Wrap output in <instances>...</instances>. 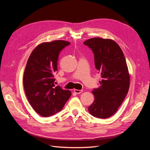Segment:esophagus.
Segmentation results:
<instances>
[{"mask_svg":"<svg viewBox=\"0 0 150 150\" xmlns=\"http://www.w3.org/2000/svg\"><path fill=\"white\" fill-rule=\"evenodd\" d=\"M74 91L76 94H80L83 92V90H78V89H74Z\"/></svg>","mask_w":150,"mask_h":150,"instance_id":"esophagus-1","label":"esophagus"}]
</instances>
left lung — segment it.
<instances>
[{"instance_id": "obj_1", "label": "left lung", "mask_w": 150, "mask_h": 150, "mask_svg": "<svg viewBox=\"0 0 150 150\" xmlns=\"http://www.w3.org/2000/svg\"><path fill=\"white\" fill-rule=\"evenodd\" d=\"M92 50L94 64L101 75V86L94 89V101L89 113L98 118H108L117 111L129 88V74L121 49L114 40L94 38L84 42Z\"/></svg>"}]
</instances>
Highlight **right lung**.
<instances>
[{
  "label": "right lung",
  "instance_id": "right-lung-1",
  "mask_svg": "<svg viewBox=\"0 0 150 150\" xmlns=\"http://www.w3.org/2000/svg\"><path fill=\"white\" fill-rule=\"evenodd\" d=\"M69 42L57 40L40 44L32 52L25 68L23 84L31 106L44 117L60 111L71 93L55 86L54 74L57 71L60 52Z\"/></svg>",
  "mask_w": 150,
  "mask_h": 150
}]
</instances>
